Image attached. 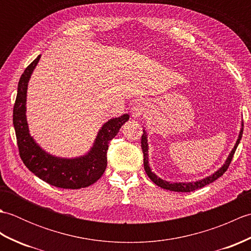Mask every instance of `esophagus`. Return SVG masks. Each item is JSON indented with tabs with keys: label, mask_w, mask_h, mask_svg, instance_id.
<instances>
[{
	"label": "esophagus",
	"mask_w": 251,
	"mask_h": 251,
	"mask_svg": "<svg viewBox=\"0 0 251 251\" xmlns=\"http://www.w3.org/2000/svg\"><path fill=\"white\" fill-rule=\"evenodd\" d=\"M148 109V103L143 100H136L134 103L131 105V112H132V116L134 117H139L143 112Z\"/></svg>",
	"instance_id": "34e87169"
}]
</instances>
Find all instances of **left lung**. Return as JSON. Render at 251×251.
I'll return each instance as SVG.
<instances>
[{"label":"left lung","instance_id":"obj_1","mask_svg":"<svg viewBox=\"0 0 251 251\" xmlns=\"http://www.w3.org/2000/svg\"><path fill=\"white\" fill-rule=\"evenodd\" d=\"M242 126H244V125H242ZM243 129L244 128L242 127L241 131H239V136H238V139L235 143V146H234L233 150L230 153V155L227 156L226 163L223 164V166L219 170H217V172L214 175H211V176H209V177H207L205 179L195 181V182H188V183H183V182H179V183H177V182L173 183L172 182V183H170V182H167V181L162 180L161 178H158L155 174H153L151 172V168H150V166H149L147 132H146L145 129H143V135L141 137V149H142V152H143V166H145V170H146V173L148 175V177L150 178L156 185L161 186V188H163L165 190H169V191H174V192H192V191H195L197 189H201V188H202V186H205V185L209 184L211 182H214L215 180H217L218 178H220L221 176L226 172L228 166H230V164L232 162V158L234 156V153H235L238 143L242 139Z\"/></svg>","mask_w":251,"mask_h":251}]
</instances>
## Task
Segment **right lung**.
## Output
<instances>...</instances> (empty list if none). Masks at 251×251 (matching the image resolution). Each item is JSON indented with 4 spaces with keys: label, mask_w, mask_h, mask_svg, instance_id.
<instances>
[{
    "label": "right lung",
    "mask_w": 251,
    "mask_h": 251,
    "mask_svg": "<svg viewBox=\"0 0 251 251\" xmlns=\"http://www.w3.org/2000/svg\"><path fill=\"white\" fill-rule=\"evenodd\" d=\"M40 58L41 55L25 68L18 83L17 97L13 110V123L19 155L26 168L47 183L61 189L86 188L103 175L108 161L106 152L109 142L117 135L122 125L129 120V115L124 114L106 122L101 127L94 147L86 155L76 158H61L46 153L31 137L25 117L26 88Z\"/></svg>",
    "instance_id": "right-lung-1"
}]
</instances>
